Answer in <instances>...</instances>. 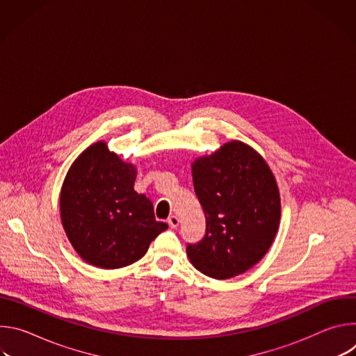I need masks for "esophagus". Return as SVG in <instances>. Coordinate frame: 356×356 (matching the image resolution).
Instances as JSON below:
<instances>
[{
    "label": "esophagus",
    "instance_id": "34e87169",
    "mask_svg": "<svg viewBox=\"0 0 356 356\" xmlns=\"http://www.w3.org/2000/svg\"><path fill=\"white\" fill-rule=\"evenodd\" d=\"M179 222H180V220H179L177 216H170V217L168 218V224H169L170 228H177V227H179Z\"/></svg>",
    "mask_w": 356,
    "mask_h": 356
}]
</instances>
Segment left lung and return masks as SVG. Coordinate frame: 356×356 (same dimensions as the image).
Instances as JSON below:
<instances>
[{
	"mask_svg": "<svg viewBox=\"0 0 356 356\" xmlns=\"http://www.w3.org/2000/svg\"><path fill=\"white\" fill-rule=\"evenodd\" d=\"M195 195L206 214V235L187 245L193 266L213 279H231L255 266L280 224L276 179L255 149L224 143L191 165Z\"/></svg>",
	"mask_w": 356,
	"mask_h": 356,
	"instance_id": "left-lung-1",
	"label": "left lung"
}]
</instances>
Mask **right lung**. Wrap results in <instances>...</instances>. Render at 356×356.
<instances>
[{
	"label": "right lung",
	"mask_w": 356,
	"mask_h": 356,
	"mask_svg": "<svg viewBox=\"0 0 356 356\" xmlns=\"http://www.w3.org/2000/svg\"><path fill=\"white\" fill-rule=\"evenodd\" d=\"M136 168L107 143L88 146L70 166L60 191L66 235L87 264L118 269L139 261L168 224L156 221L154 204L134 190Z\"/></svg>",
	"instance_id": "1"
}]
</instances>
